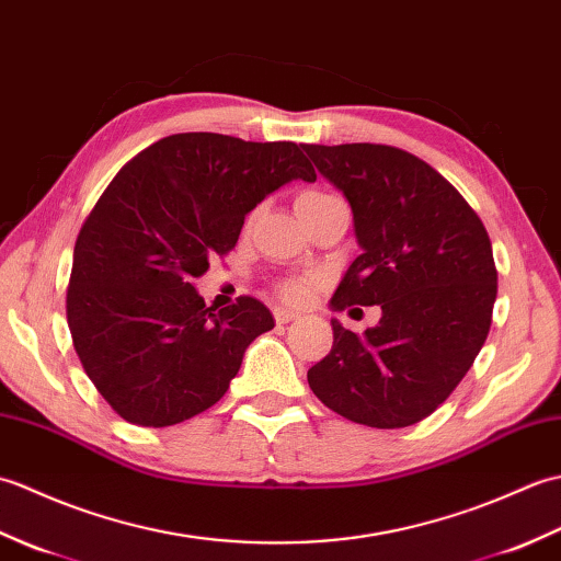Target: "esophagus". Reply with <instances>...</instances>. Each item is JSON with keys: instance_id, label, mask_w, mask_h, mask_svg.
Segmentation results:
<instances>
[{"instance_id": "1", "label": "esophagus", "mask_w": 561, "mask_h": 561, "mask_svg": "<svg viewBox=\"0 0 561 561\" xmlns=\"http://www.w3.org/2000/svg\"><path fill=\"white\" fill-rule=\"evenodd\" d=\"M299 318H301V313L289 311V308H274V320H277L279 325L291 323V320H299Z\"/></svg>"}]
</instances>
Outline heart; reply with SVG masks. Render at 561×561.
Here are the masks:
<instances>
[{"label": "heart", "mask_w": 561, "mask_h": 561, "mask_svg": "<svg viewBox=\"0 0 561 561\" xmlns=\"http://www.w3.org/2000/svg\"><path fill=\"white\" fill-rule=\"evenodd\" d=\"M323 197H332V195H325V193H304L299 199H323ZM299 199H296V202H299ZM316 287H318V279L316 277H306V274H299V277L284 279L279 287H277V294L282 296L284 301H289V304H306L313 296Z\"/></svg>", "instance_id": "1"}]
</instances>
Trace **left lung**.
I'll use <instances>...</instances> for the list:
<instances>
[{"instance_id": "1", "label": "left lung", "mask_w": 561, "mask_h": 561, "mask_svg": "<svg viewBox=\"0 0 561 561\" xmlns=\"http://www.w3.org/2000/svg\"><path fill=\"white\" fill-rule=\"evenodd\" d=\"M318 173L347 197L362 255L332 311L380 306L364 335L332 323V350L308 368L318 400L376 428L422 422L468 374L496 301L492 243L444 175L386 145H304Z\"/></svg>"}]
</instances>
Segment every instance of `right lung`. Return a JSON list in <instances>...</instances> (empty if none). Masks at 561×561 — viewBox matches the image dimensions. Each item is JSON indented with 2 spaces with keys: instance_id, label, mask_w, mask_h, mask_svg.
I'll list each match as a JSON object with an SVG mask.
<instances>
[{
  "instance_id": "1",
  "label": "right lung",
  "mask_w": 561,
  "mask_h": 561,
  "mask_svg": "<svg viewBox=\"0 0 561 561\" xmlns=\"http://www.w3.org/2000/svg\"><path fill=\"white\" fill-rule=\"evenodd\" d=\"M291 181H316L294 141L183 133L137 153L105 187L75 245L67 323L83 371L125 422L159 428L209 410L248 344L274 328L250 296L214 313L193 279Z\"/></svg>"
}]
</instances>
